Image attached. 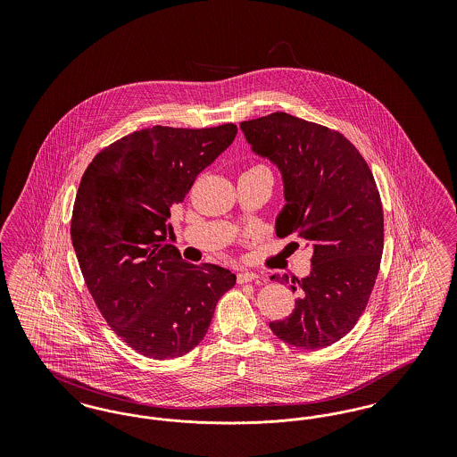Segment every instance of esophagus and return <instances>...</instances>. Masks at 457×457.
I'll list each match as a JSON object with an SVG mask.
<instances>
[{"label": "esophagus", "instance_id": "34e87169", "mask_svg": "<svg viewBox=\"0 0 457 457\" xmlns=\"http://www.w3.org/2000/svg\"><path fill=\"white\" fill-rule=\"evenodd\" d=\"M257 279H259V276L253 274V272H239L238 276H237L238 284L253 283Z\"/></svg>", "mask_w": 457, "mask_h": 457}]
</instances>
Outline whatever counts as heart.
<instances>
[{"label":"heart","mask_w":457,"mask_h":457,"mask_svg":"<svg viewBox=\"0 0 457 457\" xmlns=\"http://www.w3.org/2000/svg\"><path fill=\"white\" fill-rule=\"evenodd\" d=\"M253 170H267L263 164H255V166H252V168H248L246 171H253Z\"/></svg>","instance_id":"heart-1"}]
</instances>
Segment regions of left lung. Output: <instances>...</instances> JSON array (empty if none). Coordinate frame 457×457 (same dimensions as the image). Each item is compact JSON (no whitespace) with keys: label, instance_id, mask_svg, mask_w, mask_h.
Here are the masks:
<instances>
[{"label":"left lung","instance_id":"1","mask_svg":"<svg viewBox=\"0 0 457 457\" xmlns=\"http://www.w3.org/2000/svg\"><path fill=\"white\" fill-rule=\"evenodd\" d=\"M239 127L283 173L278 237L295 235L313 248L308 278H270L300 298L286 320L269 327L296 348L330 346L360 320L380 269L384 211L373 174L343 133L319 123L278 111Z\"/></svg>","mask_w":457,"mask_h":457}]
</instances>
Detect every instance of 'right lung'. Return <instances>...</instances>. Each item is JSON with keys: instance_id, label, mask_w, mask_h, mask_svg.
Returning <instances> with one entry per match:
<instances>
[{"instance_id": "obj_1", "label": "right lung", "mask_w": 457, "mask_h": 457, "mask_svg": "<svg viewBox=\"0 0 457 457\" xmlns=\"http://www.w3.org/2000/svg\"><path fill=\"white\" fill-rule=\"evenodd\" d=\"M237 133L233 123L133 131L99 151L82 176L70 235L84 281L108 326L147 358L195 348L237 283L228 269L183 261L168 241L171 211Z\"/></svg>"}]
</instances>
